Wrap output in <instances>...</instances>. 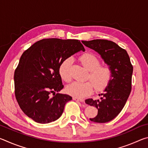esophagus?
Masks as SVG:
<instances>
[{
	"instance_id": "1",
	"label": "esophagus",
	"mask_w": 148,
	"mask_h": 148,
	"mask_svg": "<svg viewBox=\"0 0 148 148\" xmlns=\"http://www.w3.org/2000/svg\"><path fill=\"white\" fill-rule=\"evenodd\" d=\"M73 100L74 101H79V102H84V99H78L77 97H73Z\"/></svg>"
}]
</instances>
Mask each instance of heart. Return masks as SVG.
<instances>
[{
    "mask_svg": "<svg viewBox=\"0 0 148 148\" xmlns=\"http://www.w3.org/2000/svg\"><path fill=\"white\" fill-rule=\"evenodd\" d=\"M79 60L89 71L87 79L91 82H73L67 86V93L77 98H85L92 93L93 87L97 91H102L109 86L113 74L111 67L108 65H101V60L92 53H87L82 55ZM73 61L72 57H67L59 66L60 76L66 82L71 80V70Z\"/></svg>",
    "mask_w": 148,
    "mask_h": 148,
    "instance_id": "b5f03b06",
    "label": "heart"
}]
</instances>
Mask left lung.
Wrapping results in <instances>:
<instances>
[{
	"mask_svg": "<svg viewBox=\"0 0 148 148\" xmlns=\"http://www.w3.org/2000/svg\"><path fill=\"white\" fill-rule=\"evenodd\" d=\"M83 44L101 55L105 63L111 67L112 79L99 99H86V103L96 107L98 114L91 121L106 123L114 119L125 106L131 93L133 67L127 51L115 42L97 39Z\"/></svg>",
	"mask_w": 148,
	"mask_h": 148,
	"instance_id": "left-lung-1",
	"label": "left lung"
}]
</instances>
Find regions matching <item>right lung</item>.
Listing matches in <instances>:
<instances>
[{"label":"right lung","mask_w":148,"mask_h":148,"mask_svg":"<svg viewBox=\"0 0 148 148\" xmlns=\"http://www.w3.org/2000/svg\"><path fill=\"white\" fill-rule=\"evenodd\" d=\"M81 50L84 51V47L77 40L47 38L23 52L14 72V84L16 100L25 114L39 123H48L61 117L72 97L56 94L64 87L59 66Z\"/></svg>","instance_id":"add662e5"}]
</instances>
